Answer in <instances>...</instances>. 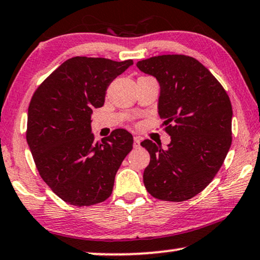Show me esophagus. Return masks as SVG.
I'll return each instance as SVG.
<instances>
[{"instance_id": "esophagus-1", "label": "esophagus", "mask_w": 260, "mask_h": 260, "mask_svg": "<svg viewBox=\"0 0 260 260\" xmlns=\"http://www.w3.org/2000/svg\"><path fill=\"white\" fill-rule=\"evenodd\" d=\"M140 142H141V138L140 137H134V148H138V147H140Z\"/></svg>"}]
</instances>
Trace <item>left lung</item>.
<instances>
[{"label": "left lung", "instance_id": "left-lung-1", "mask_svg": "<svg viewBox=\"0 0 260 260\" xmlns=\"http://www.w3.org/2000/svg\"><path fill=\"white\" fill-rule=\"evenodd\" d=\"M137 67L160 84L158 115L172 141L167 148L145 140L150 162L143 183L157 200H190L210 183L229 152L232 106L228 93L195 58L162 55Z\"/></svg>", "mask_w": 260, "mask_h": 260}]
</instances>
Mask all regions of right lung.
<instances>
[{
    "instance_id": "obj_1",
    "label": "right lung",
    "mask_w": 260,
    "mask_h": 260,
    "mask_svg": "<svg viewBox=\"0 0 260 260\" xmlns=\"http://www.w3.org/2000/svg\"><path fill=\"white\" fill-rule=\"evenodd\" d=\"M133 60L73 57L46 78L31 98L26 141L38 173L58 197L76 207L107 200L114 177L133 148V137L115 129L102 142L91 132L93 108L105 103L112 81Z\"/></svg>"
}]
</instances>
